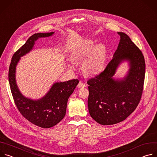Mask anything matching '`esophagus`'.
<instances>
[{
	"mask_svg": "<svg viewBox=\"0 0 157 157\" xmlns=\"http://www.w3.org/2000/svg\"><path fill=\"white\" fill-rule=\"evenodd\" d=\"M78 87H79V88H82V87H86V84H84L83 82H79V84H78Z\"/></svg>",
	"mask_w": 157,
	"mask_h": 157,
	"instance_id": "1",
	"label": "esophagus"
}]
</instances>
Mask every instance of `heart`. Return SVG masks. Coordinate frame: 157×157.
Segmentation results:
<instances>
[{
	"label": "heart",
	"mask_w": 157,
	"mask_h": 157,
	"mask_svg": "<svg viewBox=\"0 0 157 157\" xmlns=\"http://www.w3.org/2000/svg\"><path fill=\"white\" fill-rule=\"evenodd\" d=\"M94 44V41L91 40H84L74 52V58L76 61L84 59L81 65V69L82 72L87 76L98 74L103 68L105 61V46L102 44ZM68 66L71 69L75 68L73 61H70Z\"/></svg>",
	"instance_id": "obj_1"
}]
</instances>
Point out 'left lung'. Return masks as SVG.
Segmentation results:
<instances>
[{
  "instance_id": "left-lung-1",
  "label": "left lung",
  "mask_w": 157,
  "mask_h": 157,
  "mask_svg": "<svg viewBox=\"0 0 157 157\" xmlns=\"http://www.w3.org/2000/svg\"><path fill=\"white\" fill-rule=\"evenodd\" d=\"M120 41L105 69L89 79L87 105L91 117L101 125L124 121L137 107L144 83L145 63L142 52L130 37L117 32ZM126 61L129 68L122 78H113L119 66Z\"/></svg>"
}]
</instances>
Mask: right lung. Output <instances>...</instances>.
I'll list each match as a JSON object with an SVG mask.
<instances>
[{
	"mask_svg": "<svg viewBox=\"0 0 157 157\" xmlns=\"http://www.w3.org/2000/svg\"><path fill=\"white\" fill-rule=\"evenodd\" d=\"M55 32L38 33L31 36L13 55L9 67V81L13 100L21 114L32 124L44 128H50L59 123L65 116L67 102L79 83L72 79L53 84L49 91L41 98L32 99L22 94L16 82V67L20 58L33 48L35 41L41 38L52 36Z\"/></svg>",
	"mask_w": 157,
	"mask_h": 157,
	"instance_id": "obj_1",
	"label": "right lung"
}]
</instances>
